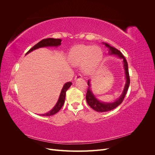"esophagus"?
<instances>
[{
  "mask_svg": "<svg viewBox=\"0 0 155 155\" xmlns=\"http://www.w3.org/2000/svg\"><path fill=\"white\" fill-rule=\"evenodd\" d=\"M82 76L81 74H78L77 76L75 77V80H77V79H82Z\"/></svg>",
  "mask_w": 155,
  "mask_h": 155,
  "instance_id": "1",
  "label": "esophagus"
}]
</instances>
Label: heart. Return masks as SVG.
<instances>
[{"mask_svg":"<svg viewBox=\"0 0 155 155\" xmlns=\"http://www.w3.org/2000/svg\"><path fill=\"white\" fill-rule=\"evenodd\" d=\"M103 58L101 49L98 46L79 45L70 51L69 61L74 65L83 64V68L87 72L93 71L100 64Z\"/></svg>","mask_w":155,"mask_h":155,"instance_id":"b5f03b06","label":"heart"}]
</instances>
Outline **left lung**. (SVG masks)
Here are the masks:
<instances>
[{"label":"left lung","instance_id":"left-lung-1","mask_svg":"<svg viewBox=\"0 0 155 155\" xmlns=\"http://www.w3.org/2000/svg\"><path fill=\"white\" fill-rule=\"evenodd\" d=\"M105 45L106 47L109 48V51H108V54L109 55H115L117 57L119 58L123 59V63H124V67L125 69V78H126V83L124 87V91L121 94L120 97L117 99L115 101L112 102V103H104L101 102L98 100L97 98L94 95V94L92 92V90L91 88V84H90V80H88V89L86 94V100L88 105L90 106L92 109H93L94 110L97 112H107L109 111L112 109H115L116 107L120 105L121 102L123 101L124 97L126 95V93L128 91V88L129 87L130 84V78H129V70H128V64L127 62V60L125 59L124 55L121 54L120 51L112 46H110L109 44L103 43Z\"/></svg>","mask_w":155,"mask_h":155}]
</instances>
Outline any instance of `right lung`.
Segmentation results:
<instances>
[{"instance_id":"obj_1","label":"right lung","mask_w":155,"mask_h":155,"mask_svg":"<svg viewBox=\"0 0 155 155\" xmlns=\"http://www.w3.org/2000/svg\"><path fill=\"white\" fill-rule=\"evenodd\" d=\"M61 39H54V38H47V39H44L43 40H41L40 42H39L38 43L36 44L35 46H33V47L28 51V52L26 54H28V53L31 52L33 50H36L37 48H43V47H48V46H57L61 45ZM72 83L71 82H67L64 85L61 92L60 96L59 97V100L57 102V104H55L54 107L51 109L50 111L44 114H41V116H50L51 115H54L55 114L57 113L59 110L61 109L64 103V100H65V96H66V92L69 88V87L72 85Z\"/></svg>"}]
</instances>
